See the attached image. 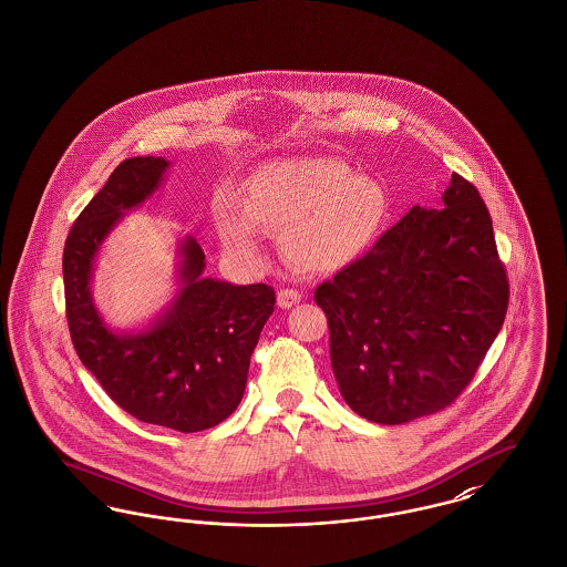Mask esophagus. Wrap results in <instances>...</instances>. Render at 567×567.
I'll return each mask as SVG.
<instances>
[{
	"mask_svg": "<svg viewBox=\"0 0 567 567\" xmlns=\"http://www.w3.org/2000/svg\"><path fill=\"white\" fill-rule=\"evenodd\" d=\"M299 299H301V293L297 289H280L278 291V306L285 308V310L299 303Z\"/></svg>",
	"mask_w": 567,
	"mask_h": 567,
	"instance_id": "34e87169",
	"label": "esophagus"
}]
</instances>
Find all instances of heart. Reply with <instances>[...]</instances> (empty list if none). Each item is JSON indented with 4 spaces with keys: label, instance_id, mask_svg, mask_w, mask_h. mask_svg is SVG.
I'll list each match as a JSON object with an SVG mask.
<instances>
[{
    "label": "heart",
    "instance_id": "obj_1",
    "mask_svg": "<svg viewBox=\"0 0 567 567\" xmlns=\"http://www.w3.org/2000/svg\"><path fill=\"white\" fill-rule=\"evenodd\" d=\"M240 204L250 223L282 231L289 259L312 271L352 264L374 244L389 215V195L380 183L324 155L259 165L244 183ZM227 236L248 243L250 229L229 223Z\"/></svg>",
    "mask_w": 567,
    "mask_h": 567
}]
</instances>
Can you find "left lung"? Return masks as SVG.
Masks as SVG:
<instances>
[{"label": "left lung", "instance_id": "1", "mask_svg": "<svg viewBox=\"0 0 567 567\" xmlns=\"http://www.w3.org/2000/svg\"><path fill=\"white\" fill-rule=\"evenodd\" d=\"M442 202L414 206L315 291L340 393L372 423L453 404L506 319L508 276L481 193L453 174Z\"/></svg>", "mask_w": 567, "mask_h": 567}]
</instances>
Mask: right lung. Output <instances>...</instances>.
Segmentation results:
<instances>
[{"mask_svg": "<svg viewBox=\"0 0 567 567\" xmlns=\"http://www.w3.org/2000/svg\"><path fill=\"white\" fill-rule=\"evenodd\" d=\"M169 163L134 157L74 220L63 248L65 315L82 365L114 404L137 421L176 432L210 430L243 402L250 354L270 319L268 285L236 287L204 278L206 257L193 238L181 244V282L172 306L140 333H114L91 297L93 261L112 227L162 185Z\"/></svg>", "mask_w": 567, "mask_h": 567, "instance_id": "1", "label": "right lung"}]
</instances>
